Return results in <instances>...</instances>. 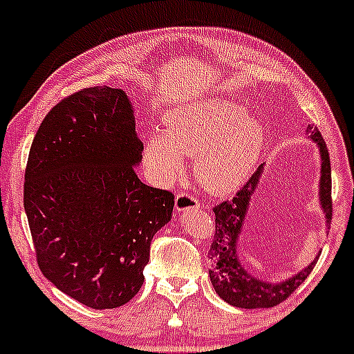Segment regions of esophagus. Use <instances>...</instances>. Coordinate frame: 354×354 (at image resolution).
<instances>
[{
	"label": "esophagus",
	"mask_w": 354,
	"mask_h": 354,
	"mask_svg": "<svg viewBox=\"0 0 354 354\" xmlns=\"http://www.w3.org/2000/svg\"><path fill=\"white\" fill-rule=\"evenodd\" d=\"M199 203L198 199L194 198L192 194H185V192H180V194L176 196V211H185L191 209V207H198Z\"/></svg>",
	"instance_id": "1"
}]
</instances>
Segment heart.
Wrapping results in <instances>:
<instances>
[{"instance_id":"obj_1","label":"heart","mask_w":354,"mask_h":354,"mask_svg":"<svg viewBox=\"0 0 354 354\" xmlns=\"http://www.w3.org/2000/svg\"><path fill=\"white\" fill-rule=\"evenodd\" d=\"M266 131L240 105L204 100L172 109L163 133L145 141V163L155 184L172 182L192 156V176L207 192L230 194L249 178L264 150Z\"/></svg>"}]
</instances>
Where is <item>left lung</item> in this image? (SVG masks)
<instances>
[{"mask_svg":"<svg viewBox=\"0 0 354 354\" xmlns=\"http://www.w3.org/2000/svg\"><path fill=\"white\" fill-rule=\"evenodd\" d=\"M307 136L319 148V204L324 218H326V225L329 227L330 218H333L329 151H327L326 141H324L322 134L317 127L308 126ZM262 172H264V165L259 167L257 172L236 192L235 198L218 204L213 209L214 214H216V220H214L216 221V232H214V240L211 243L209 254H207L211 259V285H213L214 291H216L221 300L230 304L232 307L239 308H271L285 301L307 279L313 266L317 264V259H319V254H317L310 264L305 266L301 271L278 283L266 281L259 276H254L242 264V259H240V235L243 232L250 201L256 194Z\"/></svg>","mask_w":354,"mask_h":354,"instance_id":"left-lung-1","label":"left lung"}]
</instances>
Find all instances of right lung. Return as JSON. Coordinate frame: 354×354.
Returning <instances> with one entry per match:
<instances>
[{
    "label": "right lung",
    "mask_w": 354,
    "mask_h": 354,
    "mask_svg": "<svg viewBox=\"0 0 354 354\" xmlns=\"http://www.w3.org/2000/svg\"><path fill=\"white\" fill-rule=\"evenodd\" d=\"M143 143L126 92L95 86L50 109L28 153L24 206L42 274L95 310L140 291L172 192L136 176Z\"/></svg>",
    "instance_id": "add662e5"
}]
</instances>
